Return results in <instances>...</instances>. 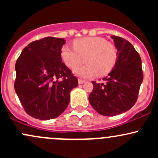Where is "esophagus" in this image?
I'll use <instances>...</instances> for the list:
<instances>
[{
	"mask_svg": "<svg viewBox=\"0 0 158 158\" xmlns=\"http://www.w3.org/2000/svg\"><path fill=\"white\" fill-rule=\"evenodd\" d=\"M78 82H79V84L81 85V84H83V83H85V81L84 80H82V79H79V80H78Z\"/></svg>",
	"mask_w": 158,
	"mask_h": 158,
	"instance_id": "1",
	"label": "esophagus"
}]
</instances>
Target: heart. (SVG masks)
<instances>
[{"instance_id": "obj_1", "label": "heart", "mask_w": 158, "mask_h": 158, "mask_svg": "<svg viewBox=\"0 0 158 158\" xmlns=\"http://www.w3.org/2000/svg\"><path fill=\"white\" fill-rule=\"evenodd\" d=\"M73 48L65 45L61 56L64 64L75 68L83 62L87 64L74 69L73 73L82 79H90L98 73L105 76L111 71L117 59V50L112 43L102 37H85L73 41Z\"/></svg>"}]
</instances>
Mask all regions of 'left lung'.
I'll return each instance as SVG.
<instances>
[{
  "label": "left lung",
  "mask_w": 158,
  "mask_h": 158,
  "mask_svg": "<svg viewBox=\"0 0 158 158\" xmlns=\"http://www.w3.org/2000/svg\"><path fill=\"white\" fill-rule=\"evenodd\" d=\"M117 50L115 66L103 82L93 81L94 89L88 97L98 113L107 117L118 115L135 104L143 82L142 61L131 43L119 36H110Z\"/></svg>",
  "instance_id": "1"
}]
</instances>
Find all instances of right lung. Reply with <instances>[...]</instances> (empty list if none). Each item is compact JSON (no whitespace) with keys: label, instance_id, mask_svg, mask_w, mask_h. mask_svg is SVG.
Instances as JSON below:
<instances>
[{"label":"right lung","instance_id":"1","mask_svg":"<svg viewBox=\"0 0 158 158\" xmlns=\"http://www.w3.org/2000/svg\"><path fill=\"white\" fill-rule=\"evenodd\" d=\"M62 38L47 37L32 41L15 64V90L29 115L51 119L61 115L70 102V93L78 79L61 61Z\"/></svg>","mask_w":158,"mask_h":158}]
</instances>
